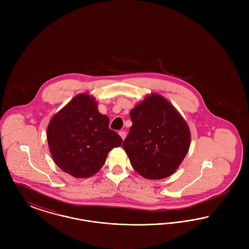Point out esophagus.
<instances>
[{"label": "esophagus", "mask_w": 249, "mask_h": 249, "mask_svg": "<svg viewBox=\"0 0 249 249\" xmlns=\"http://www.w3.org/2000/svg\"><path fill=\"white\" fill-rule=\"evenodd\" d=\"M119 135L121 136L122 140H124V139L126 138V135H127V133H126V131H125V130H119Z\"/></svg>", "instance_id": "1"}]
</instances>
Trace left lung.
<instances>
[{
  "instance_id": "left-lung-1",
  "label": "left lung",
  "mask_w": 249,
  "mask_h": 249,
  "mask_svg": "<svg viewBox=\"0 0 249 249\" xmlns=\"http://www.w3.org/2000/svg\"><path fill=\"white\" fill-rule=\"evenodd\" d=\"M132 126L122 144L133 169L148 179L174 174L189 151L190 129L174 107L152 94L131 109Z\"/></svg>"
}]
</instances>
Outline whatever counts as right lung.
Here are the masks:
<instances>
[{
    "mask_svg": "<svg viewBox=\"0 0 249 249\" xmlns=\"http://www.w3.org/2000/svg\"><path fill=\"white\" fill-rule=\"evenodd\" d=\"M48 142L55 163L74 178L93 176L105 164L107 154L122 143L109 119L99 113L93 98L75 96L48 124Z\"/></svg>",
    "mask_w": 249,
    "mask_h": 249,
    "instance_id": "1",
    "label": "right lung"
}]
</instances>
